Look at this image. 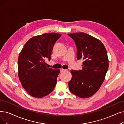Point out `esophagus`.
Segmentation results:
<instances>
[{"label":"esophagus","mask_w":124,"mask_h":124,"mask_svg":"<svg viewBox=\"0 0 124 124\" xmlns=\"http://www.w3.org/2000/svg\"><path fill=\"white\" fill-rule=\"evenodd\" d=\"M67 70H65V69H61V72H65Z\"/></svg>","instance_id":"34e87169"}]
</instances>
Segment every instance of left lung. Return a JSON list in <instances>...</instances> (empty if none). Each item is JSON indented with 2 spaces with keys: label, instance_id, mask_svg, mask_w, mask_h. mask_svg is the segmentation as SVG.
I'll use <instances>...</instances> for the list:
<instances>
[{
  "label": "left lung",
  "instance_id": "left-lung-1",
  "mask_svg": "<svg viewBox=\"0 0 124 124\" xmlns=\"http://www.w3.org/2000/svg\"><path fill=\"white\" fill-rule=\"evenodd\" d=\"M77 47V58L82 59V69L71 71L72 79L68 82L70 92L86 98L94 95L105 79L109 63L107 53L103 44L84 32L69 33Z\"/></svg>",
  "mask_w": 124,
  "mask_h": 124
}]
</instances>
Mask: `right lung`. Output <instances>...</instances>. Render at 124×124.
Listing matches in <instances>:
<instances>
[{
  "mask_svg": "<svg viewBox=\"0 0 124 124\" xmlns=\"http://www.w3.org/2000/svg\"><path fill=\"white\" fill-rule=\"evenodd\" d=\"M61 36L60 33H48L33 37L25 44L19 54V80L32 97H45L53 91L56 85L60 71L47 67L45 59L50 60L53 46Z\"/></svg>",
  "mask_w": 124,
  "mask_h": 124,
  "instance_id": "obj_1",
  "label": "right lung"
}]
</instances>
